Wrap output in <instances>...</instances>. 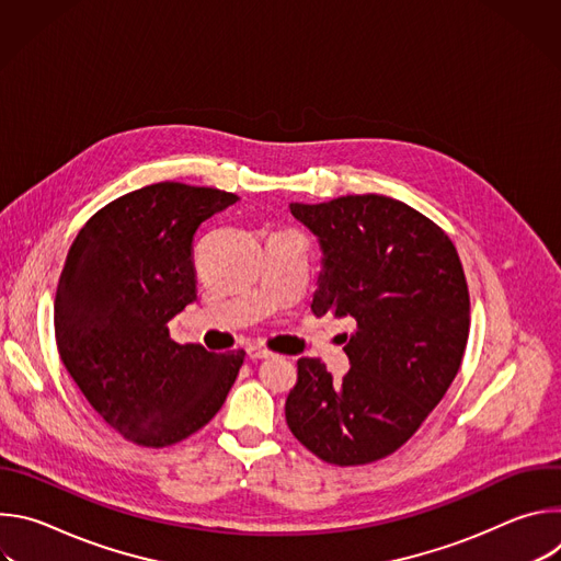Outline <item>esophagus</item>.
Masks as SVG:
<instances>
[{"label": "esophagus", "mask_w": 561, "mask_h": 561, "mask_svg": "<svg viewBox=\"0 0 561 561\" xmlns=\"http://www.w3.org/2000/svg\"><path fill=\"white\" fill-rule=\"evenodd\" d=\"M247 355H249V359H266V357H271V353L268 351H264V348H260V346H249L247 348Z\"/></svg>", "instance_id": "1"}]
</instances>
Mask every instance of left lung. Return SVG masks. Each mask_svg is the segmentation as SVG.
Segmentation results:
<instances>
[{
  "instance_id": "8db88e82",
  "label": "left lung",
  "mask_w": 561,
  "mask_h": 561,
  "mask_svg": "<svg viewBox=\"0 0 561 561\" xmlns=\"http://www.w3.org/2000/svg\"><path fill=\"white\" fill-rule=\"evenodd\" d=\"M322 249L312 312L355 322L351 370L333 379L297 362L286 399L290 433L337 466L377 461L404 446L453 383L468 342L470 299L448 234L409 204L346 195L290 204Z\"/></svg>"
}]
</instances>
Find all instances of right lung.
<instances>
[{
    "label": "right lung",
    "instance_id": "add662e5",
    "mask_svg": "<svg viewBox=\"0 0 561 561\" xmlns=\"http://www.w3.org/2000/svg\"><path fill=\"white\" fill-rule=\"evenodd\" d=\"M234 202L217 188L159 182L95 213L68 251L55 297L59 357L128 442L162 448L197 433L244 364V351L208 353L169 335L197 297L193 237Z\"/></svg>",
    "mask_w": 561,
    "mask_h": 561
}]
</instances>
